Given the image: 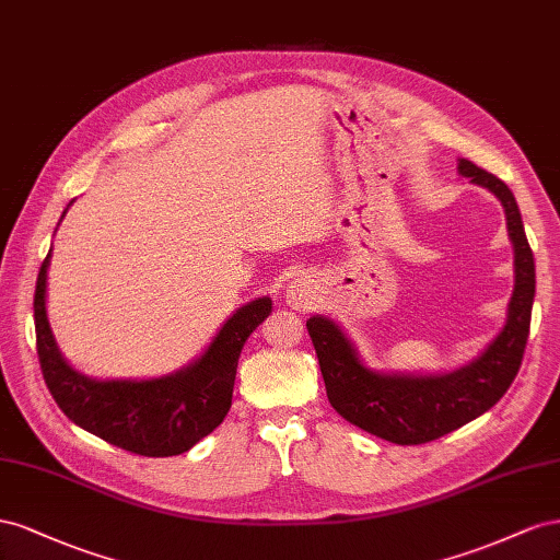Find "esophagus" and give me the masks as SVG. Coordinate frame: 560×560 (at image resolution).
<instances>
[{
  "instance_id": "1",
  "label": "esophagus",
  "mask_w": 560,
  "mask_h": 560,
  "mask_svg": "<svg viewBox=\"0 0 560 560\" xmlns=\"http://www.w3.org/2000/svg\"><path fill=\"white\" fill-rule=\"evenodd\" d=\"M285 298H289V305H293L295 310H307V305H310L307 285L298 279L289 283V289H285Z\"/></svg>"
}]
</instances>
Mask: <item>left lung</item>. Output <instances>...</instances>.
Listing matches in <instances>:
<instances>
[{
  "label": "left lung",
  "mask_w": 560,
  "mask_h": 560,
  "mask_svg": "<svg viewBox=\"0 0 560 560\" xmlns=\"http://www.w3.org/2000/svg\"><path fill=\"white\" fill-rule=\"evenodd\" d=\"M457 171L500 199L514 246V293L506 322L481 354L448 373H380L363 363L338 322L322 314L307 318L330 406L347 422L398 445L434 441L490 410L514 382L530 332L535 258L518 203L500 178L469 159H457Z\"/></svg>",
  "instance_id": "1"
}]
</instances>
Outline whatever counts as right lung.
Returning <instances> with one entry per match:
<instances>
[{"label":"right lung","instance_id":"right-lung-1","mask_svg":"<svg viewBox=\"0 0 560 560\" xmlns=\"http://www.w3.org/2000/svg\"><path fill=\"white\" fill-rule=\"evenodd\" d=\"M66 213L68 209L60 220ZM49 265L51 250L42 262L35 291L37 354L46 387L77 427L136 455L171 457L187 453L225 420L238 357L250 332L271 314L269 295L238 307L203 354L180 371L150 380H98L79 373L60 354L46 314Z\"/></svg>","mask_w":560,"mask_h":560}]
</instances>
